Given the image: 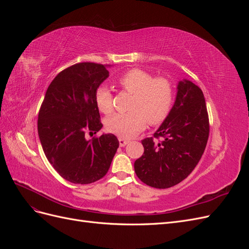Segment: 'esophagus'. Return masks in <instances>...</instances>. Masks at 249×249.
<instances>
[{
	"label": "esophagus",
	"instance_id": "esophagus-1",
	"mask_svg": "<svg viewBox=\"0 0 249 249\" xmlns=\"http://www.w3.org/2000/svg\"><path fill=\"white\" fill-rule=\"evenodd\" d=\"M118 141H119V145H120V146H122V147H123V146H125V145L127 144V143H129V142H130L129 140H126V139H124V138H119V139H118Z\"/></svg>",
	"mask_w": 249,
	"mask_h": 249
}]
</instances>
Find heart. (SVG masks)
I'll return each instance as SVG.
<instances>
[{
    "label": "heart",
    "instance_id": "b5f03b06",
    "mask_svg": "<svg viewBox=\"0 0 249 249\" xmlns=\"http://www.w3.org/2000/svg\"><path fill=\"white\" fill-rule=\"evenodd\" d=\"M124 91L133 94L129 113H119L109 117L107 130L120 138H132L149 124H159L166 118L173 103V86L166 78H154L152 73L133 69L117 80ZM95 104L104 114L113 111V95L106 86L95 92Z\"/></svg>",
    "mask_w": 249,
    "mask_h": 249
}]
</instances>
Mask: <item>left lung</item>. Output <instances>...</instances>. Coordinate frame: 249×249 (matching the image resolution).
Returning a JSON list of instances; mask_svg holds the SVG:
<instances>
[{
  "label": "left lung",
  "instance_id": "left-lung-1",
  "mask_svg": "<svg viewBox=\"0 0 249 249\" xmlns=\"http://www.w3.org/2000/svg\"><path fill=\"white\" fill-rule=\"evenodd\" d=\"M209 116L201 89L189 80L179 81L176 102L154 134L143 139L144 153L134 168L143 183L159 189L185 179L199 162L209 138ZM161 138L160 142L153 138Z\"/></svg>",
  "mask_w": 249,
  "mask_h": 249
}]
</instances>
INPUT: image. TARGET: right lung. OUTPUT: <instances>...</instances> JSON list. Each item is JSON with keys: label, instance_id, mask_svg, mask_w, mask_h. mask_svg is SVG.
<instances>
[{"label": "right lung", "instance_id": "obj_1", "mask_svg": "<svg viewBox=\"0 0 249 249\" xmlns=\"http://www.w3.org/2000/svg\"><path fill=\"white\" fill-rule=\"evenodd\" d=\"M109 77L107 66L82 62L59 72L38 114V136L47 159L73 184L96 182L108 172L119 142L115 135L86 139L102 129L95 92Z\"/></svg>", "mask_w": 249, "mask_h": 249}]
</instances>
